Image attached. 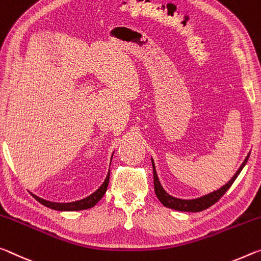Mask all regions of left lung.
I'll list each match as a JSON object with an SVG mask.
<instances>
[{
	"label": "left lung",
	"instance_id": "8db88e82",
	"mask_svg": "<svg viewBox=\"0 0 261 261\" xmlns=\"http://www.w3.org/2000/svg\"><path fill=\"white\" fill-rule=\"evenodd\" d=\"M249 156H246L245 161L243 162V164L241 165V168L238 169L236 174L231 178L228 184H225L223 187H221L220 190H217L215 192H213L211 194H207L204 196H201L199 199H193V200H181V199H177L173 198V196L169 195L166 192L163 190V187L161 186L159 178H157V173L155 171V165L152 163V169H153V190H155L156 196L159 198L160 201L164 204L165 207L171 208V209H176V211H180V212H201L204 211V209L209 208L213 206L215 202L219 201V200L224 195L225 192H227L230 186L232 185L233 181L236 180V178L238 177V174L241 173V171L244 168V165L246 164L247 160H249Z\"/></svg>",
	"mask_w": 261,
	"mask_h": 261
}]
</instances>
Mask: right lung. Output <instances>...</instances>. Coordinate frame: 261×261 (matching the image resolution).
Listing matches in <instances>:
<instances>
[{"instance_id": "obj_1", "label": "right lung", "mask_w": 261, "mask_h": 261, "mask_svg": "<svg viewBox=\"0 0 261 261\" xmlns=\"http://www.w3.org/2000/svg\"><path fill=\"white\" fill-rule=\"evenodd\" d=\"M109 180H110V172L108 173V176H106L105 181L102 182V185L95 192V193L89 195L88 198H85L83 200H80V201H75V202H69V203L50 202V201H46V200H44V199L38 198V196H36V195H33V196H34V199H36L37 201H39L41 204H44V206L48 207V208L55 209V211H66V212L83 211V209L92 208L98 201H99L102 196H104L106 190H108Z\"/></svg>"}]
</instances>
